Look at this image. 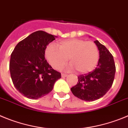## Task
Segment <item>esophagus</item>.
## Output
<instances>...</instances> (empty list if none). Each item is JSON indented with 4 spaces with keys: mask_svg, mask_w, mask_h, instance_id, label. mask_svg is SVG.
Returning <instances> with one entry per match:
<instances>
[{
    "mask_svg": "<svg viewBox=\"0 0 128 128\" xmlns=\"http://www.w3.org/2000/svg\"><path fill=\"white\" fill-rule=\"evenodd\" d=\"M61 75H62V78H65V77L68 76V74H65V73H62Z\"/></svg>",
    "mask_w": 128,
    "mask_h": 128,
    "instance_id": "obj_1",
    "label": "esophagus"
}]
</instances>
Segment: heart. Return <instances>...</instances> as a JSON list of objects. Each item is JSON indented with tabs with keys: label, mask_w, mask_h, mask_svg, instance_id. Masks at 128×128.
Returning <instances> with one entry per match:
<instances>
[{
	"label": "heart",
	"mask_w": 128,
	"mask_h": 128,
	"mask_svg": "<svg viewBox=\"0 0 128 128\" xmlns=\"http://www.w3.org/2000/svg\"><path fill=\"white\" fill-rule=\"evenodd\" d=\"M45 57L56 70L66 64L69 57L70 70L75 69L78 73H87L97 66L100 53L98 46L92 41L72 38L60 41L57 46L49 44L45 50Z\"/></svg>",
	"instance_id": "b5f03b06"
}]
</instances>
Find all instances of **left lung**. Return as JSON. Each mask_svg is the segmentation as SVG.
Returning a JSON list of instances; mask_svg holds the SVG:
<instances>
[{"label": "left lung", "instance_id": "obj_1", "mask_svg": "<svg viewBox=\"0 0 128 128\" xmlns=\"http://www.w3.org/2000/svg\"><path fill=\"white\" fill-rule=\"evenodd\" d=\"M100 58L95 70L78 76V83L71 88L73 95L80 100L93 101L103 97L112 86L116 74V65L112 55L98 40Z\"/></svg>", "mask_w": 128, "mask_h": 128}]
</instances>
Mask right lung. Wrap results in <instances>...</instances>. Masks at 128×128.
<instances>
[{"label": "right lung", "mask_w": 128, "mask_h": 128, "mask_svg": "<svg viewBox=\"0 0 128 128\" xmlns=\"http://www.w3.org/2000/svg\"><path fill=\"white\" fill-rule=\"evenodd\" d=\"M54 36L42 30L20 41L11 55L10 70L17 90L27 98L37 100L52 90L61 73L54 70L44 57L45 50Z\"/></svg>", "instance_id": "obj_1"}]
</instances>
